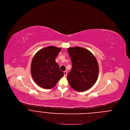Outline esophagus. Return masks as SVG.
Here are the masks:
<instances>
[{
	"mask_svg": "<svg viewBox=\"0 0 130 130\" xmlns=\"http://www.w3.org/2000/svg\"><path fill=\"white\" fill-rule=\"evenodd\" d=\"M64 76H65H65H66V75H67V71H64Z\"/></svg>",
	"mask_w": 130,
	"mask_h": 130,
	"instance_id": "obj_1",
	"label": "esophagus"
}]
</instances>
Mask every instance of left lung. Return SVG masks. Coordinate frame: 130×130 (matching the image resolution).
Segmentation results:
<instances>
[{
	"label": "left lung",
	"instance_id": "8db88e82",
	"mask_svg": "<svg viewBox=\"0 0 130 130\" xmlns=\"http://www.w3.org/2000/svg\"><path fill=\"white\" fill-rule=\"evenodd\" d=\"M72 67L67 75L70 87L78 92L88 90L96 83L99 66L94 55L89 50L76 46L67 49Z\"/></svg>",
	"mask_w": 130,
	"mask_h": 130
}]
</instances>
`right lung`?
Here are the masks:
<instances>
[{
    "mask_svg": "<svg viewBox=\"0 0 130 130\" xmlns=\"http://www.w3.org/2000/svg\"><path fill=\"white\" fill-rule=\"evenodd\" d=\"M61 48L49 46L40 50L33 58L31 73L35 83L40 87L50 89L64 76L55 60Z\"/></svg>",
    "mask_w": 130,
    "mask_h": 130,
    "instance_id": "1",
    "label": "right lung"
}]
</instances>
